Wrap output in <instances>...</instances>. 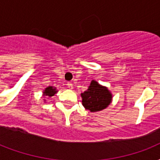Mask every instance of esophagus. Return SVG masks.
Wrapping results in <instances>:
<instances>
[{
    "instance_id": "esophagus-1",
    "label": "esophagus",
    "mask_w": 160,
    "mask_h": 160,
    "mask_svg": "<svg viewBox=\"0 0 160 160\" xmlns=\"http://www.w3.org/2000/svg\"><path fill=\"white\" fill-rule=\"evenodd\" d=\"M67 87L69 88V89H70V90H71V89H73V85L70 82L67 83Z\"/></svg>"
}]
</instances>
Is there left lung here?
Wrapping results in <instances>:
<instances>
[{"label": "left lung", "instance_id": "obj_1", "mask_svg": "<svg viewBox=\"0 0 160 160\" xmlns=\"http://www.w3.org/2000/svg\"><path fill=\"white\" fill-rule=\"evenodd\" d=\"M81 97L83 106L91 112L105 109L112 100L111 94L107 88L100 85L95 80H92L89 89L81 94Z\"/></svg>", "mask_w": 160, "mask_h": 160}]
</instances>
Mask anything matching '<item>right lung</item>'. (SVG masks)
<instances>
[{
  "label": "right lung",
  "mask_w": 160,
  "mask_h": 160,
  "mask_svg": "<svg viewBox=\"0 0 160 160\" xmlns=\"http://www.w3.org/2000/svg\"><path fill=\"white\" fill-rule=\"evenodd\" d=\"M55 88H52V87H47L44 91V95H48V96H53L55 94Z\"/></svg>",
  "instance_id": "obj_1"
}]
</instances>
